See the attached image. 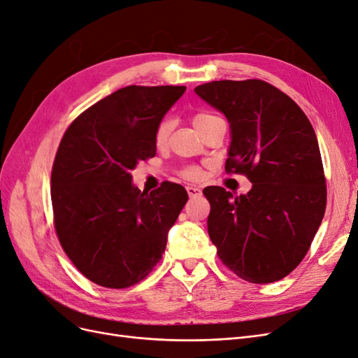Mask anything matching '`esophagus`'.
<instances>
[{
  "instance_id": "esophagus-1",
  "label": "esophagus",
  "mask_w": 358,
  "mask_h": 358,
  "mask_svg": "<svg viewBox=\"0 0 358 358\" xmlns=\"http://www.w3.org/2000/svg\"><path fill=\"white\" fill-rule=\"evenodd\" d=\"M187 191H188V196L189 197H199V196H201V189L197 188V187H187Z\"/></svg>"
}]
</instances>
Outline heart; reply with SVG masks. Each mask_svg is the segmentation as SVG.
<instances>
[{"label":"heart","instance_id":"heart-1","mask_svg":"<svg viewBox=\"0 0 358 358\" xmlns=\"http://www.w3.org/2000/svg\"><path fill=\"white\" fill-rule=\"evenodd\" d=\"M213 119H218V116L210 115V113H204V112H199L192 116V124L197 129H200L203 125H206L208 122L213 121ZM171 131V119L170 117H162L161 121L158 122L157 128H155V143L158 146L164 145L169 138V134ZM180 176L185 178L188 180H199L201 178V169L197 166H187L180 170Z\"/></svg>","mask_w":358,"mask_h":358}]
</instances>
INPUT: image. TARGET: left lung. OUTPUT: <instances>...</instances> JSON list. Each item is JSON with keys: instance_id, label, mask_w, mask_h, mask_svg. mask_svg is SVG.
Returning <instances> with one entry per match:
<instances>
[{"instance_id": "8db88e82", "label": "left lung", "mask_w": 358, "mask_h": 358, "mask_svg": "<svg viewBox=\"0 0 358 358\" xmlns=\"http://www.w3.org/2000/svg\"><path fill=\"white\" fill-rule=\"evenodd\" d=\"M194 91L230 122L225 171L252 182L239 197L221 187L203 189L210 241L239 278L275 282L305 258L326 212L317 134L297 103L264 80H215Z\"/></svg>"}]
</instances>
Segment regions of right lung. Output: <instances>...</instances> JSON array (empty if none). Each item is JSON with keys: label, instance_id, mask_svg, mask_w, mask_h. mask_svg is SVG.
Instances as JSON below:
<instances>
[{"label": "right lung", "instance_id": "right-lung-1", "mask_svg": "<svg viewBox=\"0 0 358 358\" xmlns=\"http://www.w3.org/2000/svg\"><path fill=\"white\" fill-rule=\"evenodd\" d=\"M185 90L125 86L82 112L61 138L50 176L53 225L64 252L96 285H136L164 254L188 194L167 180L142 192L129 170L155 157V128Z\"/></svg>", "mask_w": 358, "mask_h": 358}]
</instances>
